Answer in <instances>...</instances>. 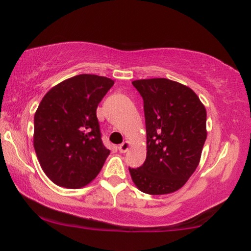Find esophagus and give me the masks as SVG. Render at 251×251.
Returning a JSON list of instances; mask_svg holds the SVG:
<instances>
[{
	"instance_id": "obj_1",
	"label": "esophagus",
	"mask_w": 251,
	"mask_h": 251,
	"mask_svg": "<svg viewBox=\"0 0 251 251\" xmlns=\"http://www.w3.org/2000/svg\"><path fill=\"white\" fill-rule=\"evenodd\" d=\"M129 142H124V143H122L120 146H118V150H120V151L121 152H126L127 151H128V148H129Z\"/></svg>"
}]
</instances>
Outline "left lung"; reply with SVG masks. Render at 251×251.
Instances as JSON below:
<instances>
[{
	"label": "left lung",
	"mask_w": 251,
	"mask_h": 251,
	"mask_svg": "<svg viewBox=\"0 0 251 251\" xmlns=\"http://www.w3.org/2000/svg\"><path fill=\"white\" fill-rule=\"evenodd\" d=\"M144 100L146 160L130 168L141 192H176L196 171L207 138L206 108L192 88L167 78L131 82Z\"/></svg>",
	"instance_id": "8db88e82"
}]
</instances>
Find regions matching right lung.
Listing matches in <instances>:
<instances>
[{"label": "right lung", "mask_w": 251, "mask_h": 251, "mask_svg": "<svg viewBox=\"0 0 251 251\" xmlns=\"http://www.w3.org/2000/svg\"><path fill=\"white\" fill-rule=\"evenodd\" d=\"M114 80L82 74L46 93L34 116V150L57 186L77 189L99 175L110 151L101 142L97 106Z\"/></svg>", "instance_id": "add662e5"}]
</instances>
